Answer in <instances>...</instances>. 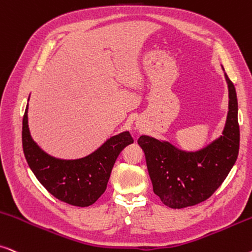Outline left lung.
I'll list each match as a JSON object with an SVG mask.
<instances>
[{"instance_id": "8db88e82", "label": "left lung", "mask_w": 252, "mask_h": 252, "mask_svg": "<svg viewBox=\"0 0 252 252\" xmlns=\"http://www.w3.org/2000/svg\"><path fill=\"white\" fill-rule=\"evenodd\" d=\"M228 84V113L222 135L204 148L186 152L168 141L148 135L138 139L146 156L154 193L171 208L194 206L208 199L223 183L237 159L240 127L236 90Z\"/></svg>"}]
</instances>
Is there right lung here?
Returning <instances> with one entry per match:
<instances>
[{
    "label": "right lung",
    "mask_w": 252,
    "mask_h": 252,
    "mask_svg": "<svg viewBox=\"0 0 252 252\" xmlns=\"http://www.w3.org/2000/svg\"><path fill=\"white\" fill-rule=\"evenodd\" d=\"M30 98V97H29ZM29 104L23 117L22 142L26 162L40 184L67 204L87 207L106 190L111 171L120 152L134 142L129 132L111 136L86 158L62 159L45 153L32 139L28 122Z\"/></svg>",
    "instance_id": "obj_1"
}]
</instances>
